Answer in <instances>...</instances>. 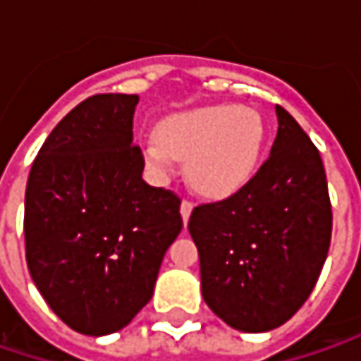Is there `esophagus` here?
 I'll list each match as a JSON object with an SVG mask.
<instances>
[{
    "label": "esophagus",
    "mask_w": 361,
    "mask_h": 361,
    "mask_svg": "<svg viewBox=\"0 0 361 361\" xmlns=\"http://www.w3.org/2000/svg\"><path fill=\"white\" fill-rule=\"evenodd\" d=\"M192 213V202L190 201H183L180 202V215H183V221H185V225H187L188 216Z\"/></svg>",
    "instance_id": "esophagus-1"
}]
</instances>
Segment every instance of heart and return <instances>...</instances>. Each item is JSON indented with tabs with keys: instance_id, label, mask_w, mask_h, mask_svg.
<instances>
[{
	"instance_id": "1",
	"label": "heart",
	"mask_w": 361,
	"mask_h": 361,
	"mask_svg": "<svg viewBox=\"0 0 361 361\" xmlns=\"http://www.w3.org/2000/svg\"><path fill=\"white\" fill-rule=\"evenodd\" d=\"M265 146V122L253 108L213 104L178 112L159 124L142 145L150 171L171 176L187 160L192 190L225 199L255 174Z\"/></svg>"
}]
</instances>
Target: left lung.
<instances>
[{
    "label": "left lung",
    "mask_w": 361,
    "mask_h": 361,
    "mask_svg": "<svg viewBox=\"0 0 361 361\" xmlns=\"http://www.w3.org/2000/svg\"><path fill=\"white\" fill-rule=\"evenodd\" d=\"M269 159L229 199L192 209L204 303L239 331L283 326L305 303L326 263L331 202L310 136L275 106Z\"/></svg>",
    "instance_id": "obj_1"
}]
</instances>
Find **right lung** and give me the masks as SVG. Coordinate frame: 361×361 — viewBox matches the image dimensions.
Masks as SVG:
<instances>
[{
  "label": "right lung",
  "instance_id": "add662e5",
  "mask_svg": "<svg viewBox=\"0 0 361 361\" xmlns=\"http://www.w3.org/2000/svg\"><path fill=\"white\" fill-rule=\"evenodd\" d=\"M136 94H96L68 112L25 188V261L51 312L78 334L108 336L152 298L183 229L180 199L146 185L132 142Z\"/></svg>",
  "mask_w": 361,
  "mask_h": 361
}]
</instances>
